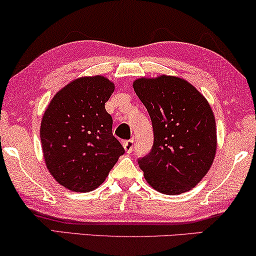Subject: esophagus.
<instances>
[{
  "label": "esophagus",
  "instance_id": "1",
  "mask_svg": "<svg viewBox=\"0 0 256 256\" xmlns=\"http://www.w3.org/2000/svg\"><path fill=\"white\" fill-rule=\"evenodd\" d=\"M122 146H124L126 152H132V148H134V141H132V140H124V142H122Z\"/></svg>",
  "mask_w": 256,
  "mask_h": 256
}]
</instances>
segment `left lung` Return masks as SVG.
I'll list each match as a JSON object with an SVG mask.
<instances>
[{
	"mask_svg": "<svg viewBox=\"0 0 256 256\" xmlns=\"http://www.w3.org/2000/svg\"><path fill=\"white\" fill-rule=\"evenodd\" d=\"M132 88L147 108L154 144L138 160L144 178L167 195L194 188L213 164L216 154V124L210 104L186 80L160 75L140 78Z\"/></svg>",
	"mask_w": 256,
	"mask_h": 256,
	"instance_id": "1",
	"label": "left lung"
}]
</instances>
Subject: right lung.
Listing matches in <instances>:
<instances>
[{
    "label": "right lung",
    "mask_w": 256,
    "mask_h": 256,
    "mask_svg": "<svg viewBox=\"0 0 256 256\" xmlns=\"http://www.w3.org/2000/svg\"><path fill=\"white\" fill-rule=\"evenodd\" d=\"M114 89L104 76L78 78L56 92L43 114L40 138L44 162L69 190L98 188L124 152L104 108Z\"/></svg>",
    "instance_id": "add662e5"
}]
</instances>
